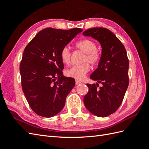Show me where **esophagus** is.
<instances>
[{"instance_id":"1","label":"esophagus","mask_w":149,"mask_h":149,"mask_svg":"<svg viewBox=\"0 0 149 149\" xmlns=\"http://www.w3.org/2000/svg\"><path fill=\"white\" fill-rule=\"evenodd\" d=\"M81 83V81H79V80H76V84L78 85Z\"/></svg>"}]
</instances>
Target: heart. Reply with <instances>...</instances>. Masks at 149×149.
Masks as SVG:
<instances>
[{"instance_id":"heart-1","label":"heart","mask_w":149,"mask_h":149,"mask_svg":"<svg viewBox=\"0 0 149 149\" xmlns=\"http://www.w3.org/2000/svg\"><path fill=\"white\" fill-rule=\"evenodd\" d=\"M76 48L84 53L83 59V63L76 65L67 70L65 72L68 77L73 78L77 80L83 79L90 70V66L87 62L93 66L97 65L101 58V52L97 48L96 43L89 38L81 40L74 45ZM71 53L67 47L63 48L60 52V58L62 62L66 65L71 63Z\"/></svg>"}]
</instances>
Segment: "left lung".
Returning <instances> with one entry per match:
<instances>
[{
    "instance_id": "1",
    "label": "left lung",
    "mask_w": 149,
    "mask_h": 149,
    "mask_svg": "<svg viewBox=\"0 0 149 149\" xmlns=\"http://www.w3.org/2000/svg\"><path fill=\"white\" fill-rule=\"evenodd\" d=\"M100 42L102 54L98 68L90 78L98 84H86L88 93L84 97L86 109L98 117H107L113 114L120 107L127 89L129 59L124 45L112 32L105 28L88 29L83 33Z\"/></svg>"
}]
</instances>
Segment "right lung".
<instances>
[{"label":"right lung","instance_id":"right-lung-1","mask_svg":"<svg viewBox=\"0 0 149 149\" xmlns=\"http://www.w3.org/2000/svg\"><path fill=\"white\" fill-rule=\"evenodd\" d=\"M82 31L78 28H46L25 48L20 64L22 88L30 107L37 114L50 118L64 107L75 81L63 75L64 65L60 52Z\"/></svg>","mask_w":149,"mask_h":149}]
</instances>
